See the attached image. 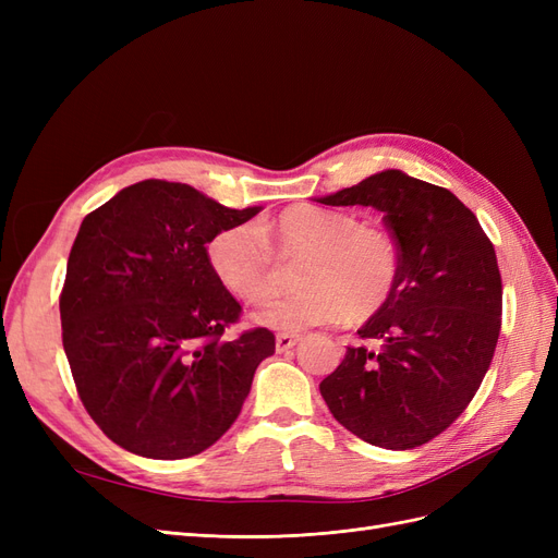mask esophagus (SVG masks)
<instances>
[{"label": "esophagus", "mask_w": 558, "mask_h": 558, "mask_svg": "<svg viewBox=\"0 0 558 558\" xmlns=\"http://www.w3.org/2000/svg\"><path fill=\"white\" fill-rule=\"evenodd\" d=\"M300 342V335L293 332H279L277 335V351H289Z\"/></svg>", "instance_id": "obj_1"}]
</instances>
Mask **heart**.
Wrapping results in <instances>:
<instances>
[{"label":"heart","mask_w":558,"mask_h":558,"mask_svg":"<svg viewBox=\"0 0 558 558\" xmlns=\"http://www.w3.org/2000/svg\"><path fill=\"white\" fill-rule=\"evenodd\" d=\"M300 258L291 295L253 312V324L302 330L330 320H363L391 300L400 279V246L381 226L328 207L293 205L269 221L218 230L207 263L218 283L244 302L275 291V258Z\"/></svg>","instance_id":"1"}]
</instances>
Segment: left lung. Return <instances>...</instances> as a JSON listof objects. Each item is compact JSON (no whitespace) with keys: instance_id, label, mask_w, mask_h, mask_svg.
<instances>
[{"instance_id":"8db88e82","label":"left lung","mask_w":558,"mask_h":558,"mask_svg":"<svg viewBox=\"0 0 558 558\" xmlns=\"http://www.w3.org/2000/svg\"><path fill=\"white\" fill-rule=\"evenodd\" d=\"M316 202L381 211L402 256L391 300L359 330L379 349L347 347L320 396L369 445H426L463 414L492 365L502 312L494 244L451 191L400 170Z\"/></svg>"}]
</instances>
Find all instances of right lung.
I'll use <instances>...</instances> for the list:
<instances>
[{
    "mask_svg": "<svg viewBox=\"0 0 558 558\" xmlns=\"http://www.w3.org/2000/svg\"><path fill=\"white\" fill-rule=\"evenodd\" d=\"M258 211L146 179L83 218L60 295L62 347L83 408L118 447L189 459L240 416L275 335L223 340L242 307L214 277L207 244Z\"/></svg>",
    "mask_w": 558,
    "mask_h": 558,
    "instance_id": "obj_1",
    "label": "right lung"
}]
</instances>
